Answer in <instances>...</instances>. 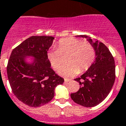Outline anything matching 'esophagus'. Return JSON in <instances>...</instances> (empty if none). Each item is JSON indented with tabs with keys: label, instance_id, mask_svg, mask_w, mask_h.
I'll return each mask as SVG.
<instances>
[{
	"label": "esophagus",
	"instance_id": "1",
	"mask_svg": "<svg viewBox=\"0 0 126 126\" xmlns=\"http://www.w3.org/2000/svg\"><path fill=\"white\" fill-rule=\"evenodd\" d=\"M64 82H69V81H70L71 80V79H64Z\"/></svg>",
	"mask_w": 126,
	"mask_h": 126
}]
</instances>
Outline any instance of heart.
<instances>
[{"mask_svg": "<svg viewBox=\"0 0 126 126\" xmlns=\"http://www.w3.org/2000/svg\"><path fill=\"white\" fill-rule=\"evenodd\" d=\"M68 54L66 62L68 63L58 70L59 74L68 77L87 70L95 59V50L91 44L74 38L60 40L58 47L48 52L47 58L51 66L57 70L63 63V56Z\"/></svg>", "mask_w": 126, "mask_h": 126, "instance_id": "heart-1", "label": "heart"}]
</instances>
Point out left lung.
<instances>
[{"instance_id":"obj_1","label":"left lung","mask_w":126,"mask_h":126,"mask_svg":"<svg viewBox=\"0 0 126 126\" xmlns=\"http://www.w3.org/2000/svg\"><path fill=\"white\" fill-rule=\"evenodd\" d=\"M86 38L95 50V60L91 66L79 78L74 79L80 84L79 91L70 94L72 100L85 107L98 105L107 97L113 87L115 79V65L113 57L105 45Z\"/></svg>"}]
</instances>
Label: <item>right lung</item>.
<instances>
[{
	"label": "right lung",
	"mask_w": 126,
	"mask_h": 126,
	"mask_svg": "<svg viewBox=\"0 0 126 126\" xmlns=\"http://www.w3.org/2000/svg\"><path fill=\"white\" fill-rule=\"evenodd\" d=\"M54 38L32 36L11 52L7 66V77L14 94L29 107L49 102L58 85L64 82L51 68L47 51Z\"/></svg>",
	"instance_id": "right-lung-1"
}]
</instances>
